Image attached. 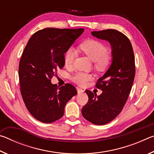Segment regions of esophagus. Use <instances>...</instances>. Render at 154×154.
Masks as SVG:
<instances>
[{
  "label": "esophagus",
  "instance_id": "34e87169",
  "mask_svg": "<svg viewBox=\"0 0 154 154\" xmlns=\"http://www.w3.org/2000/svg\"><path fill=\"white\" fill-rule=\"evenodd\" d=\"M84 91H83V90H82V88H77V92L79 94H81V93H83Z\"/></svg>",
  "mask_w": 154,
  "mask_h": 154
}]
</instances>
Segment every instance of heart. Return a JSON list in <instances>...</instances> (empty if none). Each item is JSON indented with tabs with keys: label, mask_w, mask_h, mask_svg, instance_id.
<instances>
[{
	"label": "heart",
	"mask_w": 154,
	"mask_h": 154,
	"mask_svg": "<svg viewBox=\"0 0 154 154\" xmlns=\"http://www.w3.org/2000/svg\"><path fill=\"white\" fill-rule=\"evenodd\" d=\"M79 49L91 61L94 62V67L97 71H104L111 62V56L108 53V48L105 44L94 39H87L79 45ZM77 56L75 49H68L65 52L64 62L65 66L71 68ZM92 78L90 74L78 72L72 77V80L79 85H85Z\"/></svg>",
	"instance_id": "1"
}]
</instances>
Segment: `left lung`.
<instances>
[{"mask_svg":"<svg viewBox=\"0 0 154 154\" xmlns=\"http://www.w3.org/2000/svg\"><path fill=\"white\" fill-rule=\"evenodd\" d=\"M91 34L110 43L112 62L96 85L102 90V94L97 96L85 90L89 100L82 113L91 123L104 125L118 116L128 98L135 75L134 56L128 38L119 31L108 29L93 31Z\"/></svg>","mask_w":154,"mask_h":154,"instance_id":"left-lung-1","label":"left lung"}]
</instances>
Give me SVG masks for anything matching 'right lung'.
Wrapping results in <instances>:
<instances>
[{
    "mask_svg": "<svg viewBox=\"0 0 154 154\" xmlns=\"http://www.w3.org/2000/svg\"><path fill=\"white\" fill-rule=\"evenodd\" d=\"M83 31L53 28L38 30L23 51L19 65L21 94L28 111L43 123L60 119L66 103L77 94L72 85L58 88L51 79L64 67V54Z\"/></svg>",
    "mask_w": 154,
    "mask_h": 154,
    "instance_id": "obj_1",
    "label": "right lung"
}]
</instances>
